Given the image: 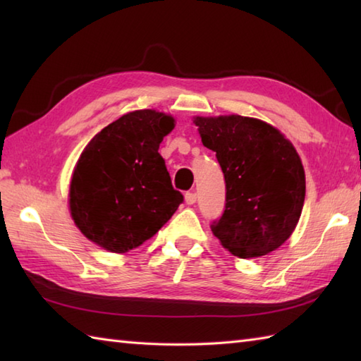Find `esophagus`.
<instances>
[{
  "label": "esophagus",
  "mask_w": 361,
  "mask_h": 361,
  "mask_svg": "<svg viewBox=\"0 0 361 361\" xmlns=\"http://www.w3.org/2000/svg\"><path fill=\"white\" fill-rule=\"evenodd\" d=\"M185 200H186L188 204H194L197 202V194L194 192V190H190V192H186Z\"/></svg>",
  "instance_id": "1"
}]
</instances>
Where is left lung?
Listing matches in <instances>:
<instances>
[{
  "label": "left lung",
  "mask_w": 361,
  "mask_h": 361,
  "mask_svg": "<svg viewBox=\"0 0 361 361\" xmlns=\"http://www.w3.org/2000/svg\"><path fill=\"white\" fill-rule=\"evenodd\" d=\"M194 122L204 147L216 152L226 183L214 235L242 259L279 248L295 231L305 198L304 167L293 144L267 122L239 114Z\"/></svg>",
  "instance_id": "8db88e82"
}]
</instances>
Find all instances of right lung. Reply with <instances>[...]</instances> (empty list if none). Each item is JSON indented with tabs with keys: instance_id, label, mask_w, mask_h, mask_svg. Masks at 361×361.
<instances>
[{
	"instance_id": "obj_1",
	"label": "right lung",
	"mask_w": 361,
	"mask_h": 361,
	"mask_svg": "<svg viewBox=\"0 0 361 361\" xmlns=\"http://www.w3.org/2000/svg\"><path fill=\"white\" fill-rule=\"evenodd\" d=\"M175 119L155 110H136L102 128L74 167L71 217L80 233L111 252L140 247L183 203L163 157V137Z\"/></svg>"
}]
</instances>
